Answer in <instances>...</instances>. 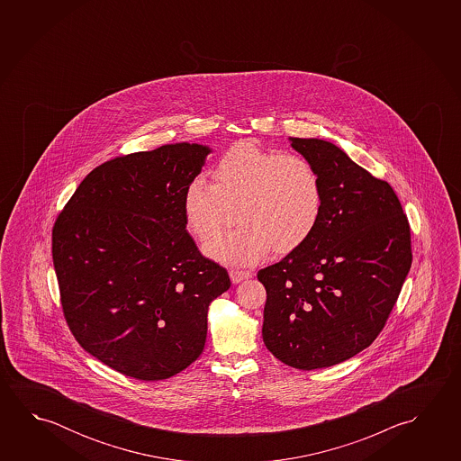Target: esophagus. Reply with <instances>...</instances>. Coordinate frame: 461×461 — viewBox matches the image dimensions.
<instances>
[{
    "label": "esophagus",
    "instance_id": "obj_1",
    "mask_svg": "<svg viewBox=\"0 0 461 461\" xmlns=\"http://www.w3.org/2000/svg\"><path fill=\"white\" fill-rule=\"evenodd\" d=\"M230 278H231L234 285H238V283H242L244 279L250 278V272H248V270H240V268H231V270H230Z\"/></svg>",
    "mask_w": 461,
    "mask_h": 461
}]
</instances>
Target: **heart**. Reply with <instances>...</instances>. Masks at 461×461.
<instances>
[{"mask_svg": "<svg viewBox=\"0 0 461 461\" xmlns=\"http://www.w3.org/2000/svg\"><path fill=\"white\" fill-rule=\"evenodd\" d=\"M204 176L183 189L189 233L209 240L233 210L239 225L205 244V254L228 265H252L275 250L291 254L315 233L325 209L317 167L299 154H283L252 141L234 143Z\"/></svg>", "mask_w": 461, "mask_h": 461, "instance_id": "1", "label": "heart"}]
</instances>
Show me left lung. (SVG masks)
I'll use <instances>...</instances> for the list:
<instances>
[{
    "mask_svg": "<svg viewBox=\"0 0 461 461\" xmlns=\"http://www.w3.org/2000/svg\"><path fill=\"white\" fill-rule=\"evenodd\" d=\"M317 167L325 209L303 248L257 273L267 289L262 336L278 360L317 370L348 360L383 331L411 267L399 197L336 144L291 138Z\"/></svg>",
    "mask_w": 461,
    "mask_h": 461,
    "instance_id": "1",
    "label": "left lung"
}]
</instances>
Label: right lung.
I'll return each mask as SVG.
<instances>
[{
    "mask_svg": "<svg viewBox=\"0 0 461 461\" xmlns=\"http://www.w3.org/2000/svg\"><path fill=\"white\" fill-rule=\"evenodd\" d=\"M211 152L176 143L91 170L53 227L68 330L125 376L160 381L203 354L209 303L231 281L186 231L182 194Z\"/></svg>",
    "mask_w": 461,
    "mask_h": 461,
    "instance_id": "add662e5",
    "label": "right lung"
}]
</instances>
